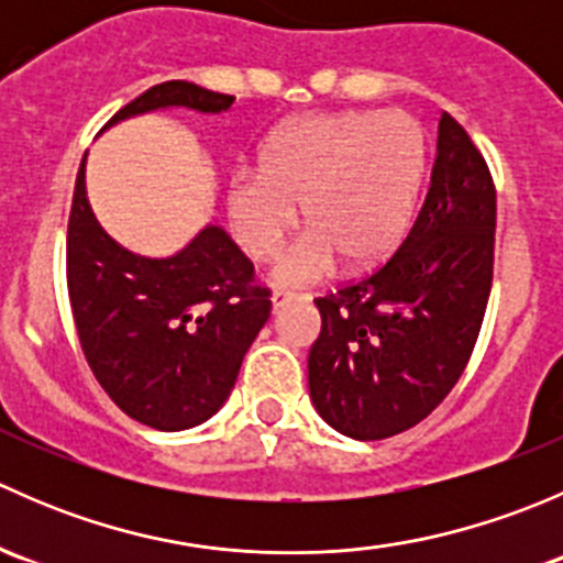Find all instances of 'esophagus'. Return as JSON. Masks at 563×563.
<instances>
[{
    "label": "esophagus",
    "instance_id": "1",
    "mask_svg": "<svg viewBox=\"0 0 563 563\" xmlns=\"http://www.w3.org/2000/svg\"><path fill=\"white\" fill-rule=\"evenodd\" d=\"M297 294H291V291H275L272 294V308L275 310H283V308H288V305H294L297 302Z\"/></svg>",
    "mask_w": 563,
    "mask_h": 563
}]
</instances>
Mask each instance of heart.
I'll return each mask as SVG.
<instances>
[{
  "instance_id": "obj_1",
  "label": "heart",
  "mask_w": 563,
  "mask_h": 563,
  "mask_svg": "<svg viewBox=\"0 0 563 563\" xmlns=\"http://www.w3.org/2000/svg\"><path fill=\"white\" fill-rule=\"evenodd\" d=\"M428 172V135L406 111H321L280 124L258 168L231 176L225 212L236 242L269 258L297 225L272 280L308 286L343 261L349 272L382 266L406 240Z\"/></svg>"
}]
</instances>
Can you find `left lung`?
I'll return each instance as SVG.
<instances>
[{
  "mask_svg": "<svg viewBox=\"0 0 563 563\" xmlns=\"http://www.w3.org/2000/svg\"><path fill=\"white\" fill-rule=\"evenodd\" d=\"M496 187L468 133L441 113L428 196L382 269L316 299L308 356L318 417L356 441L422 422L455 387L493 283Z\"/></svg>",
  "mask_w": 563,
  "mask_h": 563,
  "instance_id": "left-lung-1",
  "label": "left lung"
}]
</instances>
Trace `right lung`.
<instances>
[{"mask_svg":"<svg viewBox=\"0 0 563 563\" xmlns=\"http://www.w3.org/2000/svg\"><path fill=\"white\" fill-rule=\"evenodd\" d=\"M234 98L190 81H166L111 117L155 111H229ZM67 291L78 340L100 387L135 422L196 428L223 408L242 360L269 318V291L220 225L207 223L185 247L150 258L122 247L87 198L78 168L67 223Z\"/></svg>","mask_w":563,"mask_h":563,"instance_id":"add662e5","label":"right lung"}]
</instances>
